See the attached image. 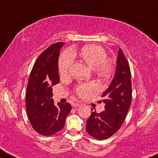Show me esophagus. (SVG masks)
<instances>
[{
	"label": "esophagus",
	"instance_id": "1",
	"mask_svg": "<svg viewBox=\"0 0 158 158\" xmlns=\"http://www.w3.org/2000/svg\"><path fill=\"white\" fill-rule=\"evenodd\" d=\"M81 106V103H74L73 104V107H80Z\"/></svg>",
	"mask_w": 158,
	"mask_h": 158
}]
</instances>
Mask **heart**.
<instances>
[{
    "label": "heart",
    "instance_id": "b5f03b06",
    "mask_svg": "<svg viewBox=\"0 0 158 158\" xmlns=\"http://www.w3.org/2000/svg\"><path fill=\"white\" fill-rule=\"evenodd\" d=\"M80 56L84 61L103 77H109L112 73L113 65L111 60H107V53L102 47L96 44L87 45L81 49ZM74 63V55L72 50H67L62 54L59 60V71L62 76H66L71 71ZM98 88L94 82L85 83L76 88L77 94L86 97Z\"/></svg>",
    "mask_w": 158,
    "mask_h": 158
}]
</instances>
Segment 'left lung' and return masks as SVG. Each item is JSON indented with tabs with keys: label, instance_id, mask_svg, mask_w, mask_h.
<instances>
[{
	"label": "left lung",
	"instance_id": "8db88e82",
	"mask_svg": "<svg viewBox=\"0 0 158 158\" xmlns=\"http://www.w3.org/2000/svg\"><path fill=\"white\" fill-rule=\"evenodd\" d=\"M102 97L105 98L103 100L106 104L105 111L101 113L92 111L86 125L87 132L98 140L111 137L120 128L131 103V70L120 48L117 55L114 77Z\"/></svg>",
	"mask_w": 158,
	"mask_h": 158
}]
</instances>
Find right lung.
<instances>
[{"mask_svg":"<svg viewBox=\"0 0 158 158\" xmlns=\"http://www.w3.org/2000/svg\"><path fill=\"white\" fill-rule=\"evenodd\" d=\"M64 43H55L38 57L31 72L26 92L27 116L34 131L43 135L59 132L71 110L69 103L54 104L52 86L59 83L58 57Z\"/></svg>","mask_w":158,"mask_h":158,"instance_id":"add662e5","label":"right lung"}]
</instances>
